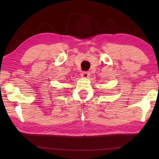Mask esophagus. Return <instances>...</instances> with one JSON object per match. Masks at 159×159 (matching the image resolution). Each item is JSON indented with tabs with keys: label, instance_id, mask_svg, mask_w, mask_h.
Segmentation results:
<instances>
[{
	"label": "esophagus",
	"instance_id": "1",
	"mask_svg": "<svg viewBox=\"0 0 159 159\" xmlns=\"http://www.w3.org/2000/svg\"><path fill=\"white\" fill-rule=\"evenodd\" d=\"M90 76V73L88 71H83L81 73V76L83 78H88Z\"/></svg>",
	"mask_w": 159,
	"mask_h": 159
}]
</instances>
